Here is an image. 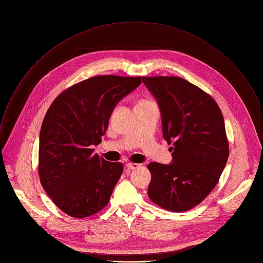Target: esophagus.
Segmentation results:
<instances>
[{"label": "esophagus", "mask_w": 263, "mask_h": 263, "mask_svg": "<svg viewBox=\"0 0 263 263\" xmlns=\"http://www.w3.org/2000/svg\"><path fill=\"white\" fill-rule=\"evenodd\" d=\"M140 165L139 164H136V163H127L126 164V168L127 169H130V170H134V169H137L139 168Z\"/></svg>", "instance_id": "34e87169"}]
</instances>
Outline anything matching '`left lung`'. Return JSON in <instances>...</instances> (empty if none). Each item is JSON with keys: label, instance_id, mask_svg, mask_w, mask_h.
Wrapping results in <instances>:
<instances>
[{"label": "left lung", "instance_id": "8db88e82", "mask_svg": "<svg viewBox=\"0 0 263 263\" xmlns=\"http://www.w3.org/2000/svg\"><path fill=\"white\" fill-rule=\"evenodd\" d=\"M143 83L159 103L164 139L174 146L171 164L147 166L148 197L167 211H189L215 189L226 166L223 114L211 95L184 79L144 77Z\"/></svg>", "mask_w": 263, "mask_h": 263}]
</instances>
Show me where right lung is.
Listing matches in <instances>:
<instances>
[{
  "mask_svg": "<svg viewBox=\"0 0 263 263\" xmlns=\"http://www.w3.org/2000/svg\"><path fill=\"white\" fill-rule=\"evenodd\" d=\"M141 83V77H93L63 91L48 108L39 135V178L66 215L86 218L108 204L123 166L91 147L101 142L116 104Z\"/></svg>",
  "mask_w": 263,
  "mask_h": 263,
  "instance_id": "obj_1",
  "label": "right lung"
}]
</instances>
